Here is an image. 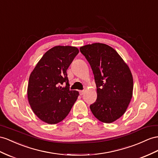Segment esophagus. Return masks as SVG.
Masks as SVG:
<instances>
[{"mask_svg":"<svg viewBox=\"0 0 158 158\" xmlns=\"http://www.w3.org/2000/svg\"><path fill=\"white\" fill-rule=\"evenodd\" d=\"M84 93H85V91H84V90L79 91V94H80V95H83L84 94Z\"/></svg>","mask_w":158,"mask_h":158,"instance_id":"obj_1","label":"esophagus"}]
</instances>
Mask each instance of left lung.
<instances>
[{
	"mask_svg": "<svg viewBox=\"0 0 158 158\" xmlns=\"http://www.w3.org/2000/svg\"><path fill=\"white\" fill-rule=\"evenodd\" d=\"M94 74L98 98L90 106L95 118L112 123L122 116L133 94V77L122 58L112 47L94 43L80 47Z\"/></svg>",
	"mask_w": 158,
	"mask_h": 158,
	"instance_id": "8db88e82",
	"label": "left lung"
}]
</instances>
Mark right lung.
<instances>
[{
  "label": "right lung",
  "instance_id": "obj_1",
  "mask_svg": "<svg viewBox=\"0 0 158 158\" xmlns=\"http://www.w3.org/2000/svg\"><path fill=\"white\" fill-rule=\"evenodd\" d=\"M78 53L79 49L75 47H52L30 75L28 100L35 114L44 122L55 124L63 121L78 98L77 91L70 90L67 73Z\"/></svg>",
  "mask_w": 158,
  "mask_h": 158
}]
</instances>
